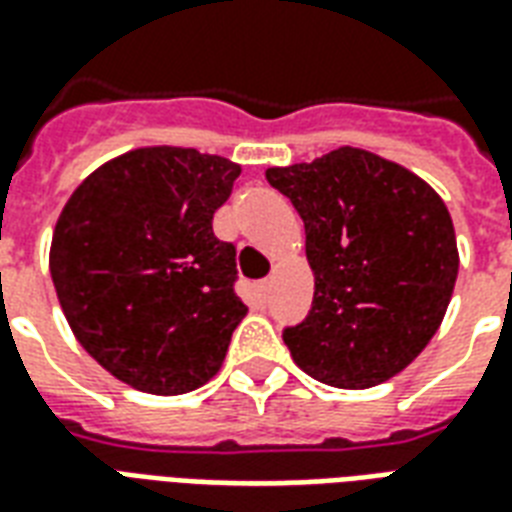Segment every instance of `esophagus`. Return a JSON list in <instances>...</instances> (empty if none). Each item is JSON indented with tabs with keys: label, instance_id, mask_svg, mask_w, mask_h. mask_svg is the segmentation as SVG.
Instances as JSON below:
<instances>
[{
	"label": "esophagus",
	"instance_id": "esophagus-1",
	"mask_svg": "<svg viewBox=\"0 0 512 512\" xmlns=\"http://www.w3.org/2000/svg\"><path fill=\"white\" fill-rule=\"evenodd\" d=\"M270 288H272V280H264V283H259L261 302H267V299H270Z\"/></svg>",
	"mask_w": 512,
	"mask_h": 512
}]
</instances>
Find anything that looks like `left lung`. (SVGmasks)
<instances>
[{"label":"left lung","mask_w":512,"mask_h":512,"mask_svg":"<svg viewBox=\"0 0 512 512\" xmlns=\"http://www.w3.org/2000/svg\"><path fill=\"white\" fill-rule=\"evenodd\" d=\"M305 221L313 307L283 329L299 370L334 388H370L424 351L451 302L459 251L429 183L361 148L267 169Z\"/></svg>","instance_id":"obj_1"}]
</instances>
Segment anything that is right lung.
I'll list each match as a JSON object with an SVG mask.
<instances>
[{"label": "right lung", "mask_w": 512, "mask_h": 512, "mask_svg": "<svg viewBox=\"0 0 512 512\" xmlns=\"http://www.w3.org/2000/svg\"><path fill=\"white\" fill-rule=\"evenodd\" d=\"M240 164L194 148H137L91 172L51 242V278L78 343L137 391L175 397L221 370L248 307L213 213Z\"/></svg>", "instance_id": "obj_1"}]
</instances>
